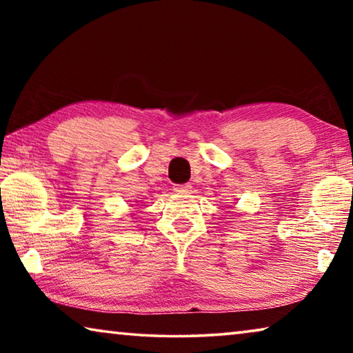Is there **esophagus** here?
I'll return each mask as SVG.
<instances>
[{"label": "esophagus", "instance_id": "esophagus-1", "mask_svg": "<svg viewBox=\"0 0 353 353\" xmlns=\"http://www.w3.org/2000/svg\"><path fill=\"white\" fill-rule=\"evenodd\" d=\"M174 191L177 194H187L191 191V185L190 183H183V185H176Z\"/></svg>", "mask_w": 353, "mask_h": 353}]
</instances>
